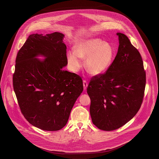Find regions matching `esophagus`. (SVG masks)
Here are the masks:
<instances>
[{
  "label": "esophagus",
  "instance_id": "esophagus-1",
  "mask_svg": "<svg viewBox=\"0 0 159 159\" xmlns=\"http://www.w3.org/2000/svg\"><path fill=\"white\" fill-rule=\"evenodd\" d=\"M88 86V83L87 81H85V80H83V87H84V89L85 90L87 89V87Z\"/></svg>",
  "mask_w": 159,
  "mask_h": 159
}]
</instances>
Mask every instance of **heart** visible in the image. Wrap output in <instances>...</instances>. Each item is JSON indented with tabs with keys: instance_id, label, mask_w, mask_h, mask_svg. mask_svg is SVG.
<instances>
[{
	"instance_id": "heart-1",
	"label": "heart",
	"mask_w": 159,
	"mask_h": 159,
	"mask_svg": "<svg viewBox=\"0 0 159 159\" xmlns=\"http://www.w3.org/2000/svg\"><path fill=\"white\" fill-rule=\"evenodd\" d=\"M114 57V51L110 45L101 39H92L78 43L74 51L68 52L67 62L70 70L76 72L82 66V60L86 59V70L99 75L108 69Z\"/></svg>"
}]
</instances>
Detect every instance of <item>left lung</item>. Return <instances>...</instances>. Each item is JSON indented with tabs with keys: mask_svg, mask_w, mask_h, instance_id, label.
I'll list each match as a JSON object with an SVG mask.
<instances>
[{
	"mask_svg": "<svg viewBox=\"0 0 159 159\" xmlns=\"http://www.w3.org/2000/svg\"><path fill=\"white\" fill-rule=\"evenodd\" d=\"M118 53L103 74L91 79L87 88L93 125L112 131L126 124L139 111L143 101L146 73L139 51L128 37L118 33Z\"/></svg>",
	"mask_w": 159,
	"mask_h": 159,
	"instance_id": "obj_1",
	"label": "left lung"
}]
</instances>
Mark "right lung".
Segmentation results:
<instances>
[{
    "mask_svg": "<svg viewBox=\"0 0 159 159\" xmlns=\"http://www.w3.org/2000/svg\"><path fill=\"white\" fill-rule=\"evenodd\" d=\"M64 34L29 35L16 57L12 84L26 120L46 131L66 126L71 110L83 90L80 76L62 70L67 65ZM46 57L43 61L35 58Z\"/></svg>",
    "mask_w": 159,
    "mask_h": 159,
    "instance_id": "obj_1",
    "label": "right lung"
}]
</instances>
